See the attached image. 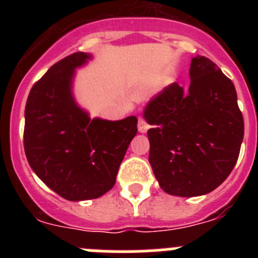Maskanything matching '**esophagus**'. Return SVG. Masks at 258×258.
Here are the masks:
<instances>
[{
  "mask_svg": "<svg viewBox=\"0 0 258 258\" xmlns=\"http://www.w3.org/2000/svg\"><path fill=\"white\" fill-rule=\"evenodd\" d=\"M150 125L146 122V120L143 117H140L138 118V131L141 132V133H146V132L149 131Z\"/></svg>",
  "mask_w": 258,
  "mask_h": 258,
  "instance_id": "esophagus-1",
  "label": "esophagus"
}]
</instances>
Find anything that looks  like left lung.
Returning <instances> with one entry per match:
<instances>
[{
	"mask_svg": "<svg viewBox=\"0 0 258 258\" xmlns=\"http://www.w3.org/2000/svg\"><path fill=\"white\" fill-rule=\"evenodd\" d=\"M190 77L188 89L173 83L145 109L155 177L165 192L184 198L211 192L229 177L244 137L231 80L200 55Z\"/></svg>",
	"mask_w": 258,
	"mask_h": 258,
	"instance_id": "left-lung-1",
	"label": "left lung"
}]
</instances>
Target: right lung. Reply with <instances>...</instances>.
I'll return each instance as SVG.
<instances>
[{
	"instance_id": "add662e5",
	"label": "right lung",
	"mask_w": 258,
	"mask_h": 258,
	"mask_svg": "<svg viewBox=\"0 0 258 258\" xmlns=\"http://www.w3.org/2000/svg\"><path fill=\"white\" fill-rule=\"evenodd\" d=\"M90 58L74 52L32 86L26 104L24 151L47 187L71 202L97 199L113 187L118 166L137 134V117L93 118L72 97L75 70Z\"/></svg>"
}]
</instances>
